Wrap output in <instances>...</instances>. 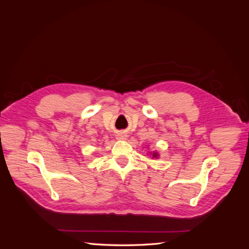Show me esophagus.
Wrapping results in <instances>:
<instances>
[{
    "label": "esophagus",
    "instance_id": "esophagus-1",
    "mask_svg": "<svg viewBox=\"0 0 249 249\" xmlns=\"http://www.w3.org/2000/svg\"><path fill=\"white\" fill-rule=\"evenodd\" d=\"M126 135L125 134H119V135H117V139H119V140H126Z\"/></svg>",
    "mask_w": 249,
    "mask_h": 249
}]
</instances>
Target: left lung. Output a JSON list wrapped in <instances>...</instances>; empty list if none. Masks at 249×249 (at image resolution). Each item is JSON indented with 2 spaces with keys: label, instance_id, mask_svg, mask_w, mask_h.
<instances>
[{
  "label": "left lung",
  "instance_id": "obj_1",
  "mask_svg": "<svg viewBox=\"0 0 249 249\" xmlns=\"http://www.w3.org/2000/svg\"><path fill=\"white\" fill-rule=\"evenodd\" d=\"M148 154H150V155H152V157L153 158H155V159H158V158H159V154H158L157 152H150V153H148Z\"/></svg>",
  "mask_w": 249,
  "mask_h": 249
}]
</instances>
